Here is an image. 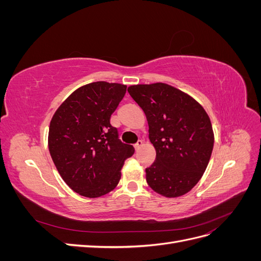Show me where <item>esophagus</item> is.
I'll return each instance as SVG.
<instances>
[{
  "mask_svg": "<svg viewBox=\"0 0 261 261\" xmlns=\"http://www.w3.org/2000/svg\"><path fill=\"white\" fill-rule=\"evenodd\" d=\"M143 145H144V141H143V140H138L137 143L135 144V146H134V147H135V149H136V150H138L140 147H143Z\"/></svg>",
  "mask_w": 261,
  "mask_h": 261,
  "instance_id": "esophagus-1",
  "label": "esophagus"
}]
</instances>
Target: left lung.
<instances>
[{
  "instance_id": "left-lung-1",
  "label": "left lung",
  "mask_w": 261,
  "mask_h": 261,
  "mask_svg": "<svg viewBox=\"0 0 261 261\" xmlns=\"http://www.w3.org/2000/svg\"><path fill=\"white\" fill-rule=\"evenodd\" d=\"M143 109L155 160L146 169L153 191L174 198L185 195L206 171L215 143L204 109L187 93L163 83L134 85L127 89Z\"/></svg>"
}]
</instances>
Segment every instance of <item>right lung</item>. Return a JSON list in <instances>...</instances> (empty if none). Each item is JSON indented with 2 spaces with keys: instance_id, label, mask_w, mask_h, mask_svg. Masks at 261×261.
<instances>
[{
  "instance_id": "obj_1",
  "label": "right lung",
  "mask_w": 261,
  "mask_h": 261,
  "mask_svg": "<svg viewBox=\"0 0 261 261\" xmlns=\"http://www.w3.org/2000/svg\"><path fill=\"white\" fill-rule=\"evenodd\" d=\"M126 86L96 82L75 90L55 111L49 150L65 183L77 194L97 198L117 186L124 161L135 149L118 139L110 118Z\"/></svg>"
}]
</instances>
